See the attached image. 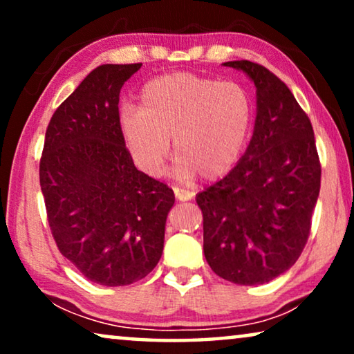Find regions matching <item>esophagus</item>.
Instances as JSON below:
<instances>
[{"mask_svg":"<svg viewBox=\"0 0 354 354\" xmlns=\"http://www.w3.org/2000/svg\"><path fill=\"white\" fill-rule=\"evenodd\" d=\"M174 193H176V198H177L178 201H190V200H193V192H188V190H183V188L176 187V188H174Z\"/></svg>","mask_w":354,"mask_h":354,"instance_id":"esophagus-1","label":"esophagus"}]
</instances>
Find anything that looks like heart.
<instances>
[{
	"instance_id": "heart-1",
	"label": "heart",
	"mask_w": 354,
	"mask_h": 354,
	"mask_svg": "<svg viewBox=\"0 0 354 354\" xmlns=\"http://www.w3.org/2000/svg\"><path fill=\"white\" fill-rule=\"evenodd\" d=\"M253 114L243 85L177 72L143 86L140 109L120 114V132L133 161L148 176L164 172L174 138L178 177L198 172L205 180H216L240 161Z\"/></svg>"
}]
</instances>
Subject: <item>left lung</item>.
<instances>
[{
  "label": "left lung",
  "mask_w": 354,
  "mask_h": 354,
  "mask_svg": "<svg viewBox=\"0 0 354 354\" xmlns=\"http://www.w3.org/2000/svg\"><path fill=\"white\" fill-rule=\"evenodd\" d=\"M256 85L254 132L224 178L198 193L203 250L219 277L258 285L279 277L301 254L321 190V161L308 114L264 66L230 61Z\"/></svg>",
  "instance_id": "obj_1"
}]
</instances>
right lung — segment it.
<instances>
[{
    "instance_id": "add662e5",
    "label": "right lung",
    "mask_w": 354,
    "mask_h": 354,
    "mask_svg": "<svg viewBox=\"0 0 354 354\" xmlns=\"http://www.w3.org/2000/svg\"><path fill=\"white\" fill-rule=\"evenodd\" d=\"M142 67L103 64L48 124L40 187L61 254L86 279L130 285L161 259L172 188L135 167L120 132L119 95Z\"/></svg>"
}]
</instances>
